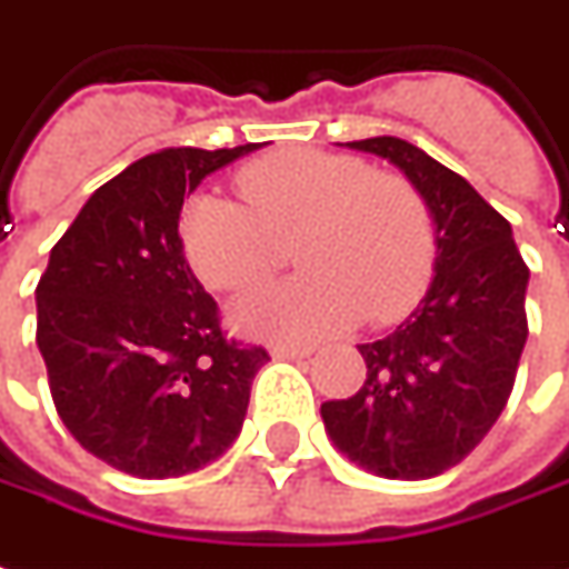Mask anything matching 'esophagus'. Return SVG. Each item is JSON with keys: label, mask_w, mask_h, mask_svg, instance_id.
Listing matches in <instances>:
<instances>
[{"label": "esophagus", "mask_w": 569, "mask_h": 569, "mask_svg": "<svg viewBox=\"0 0 569 569\" xmlns=\"http://www.w3.org/2000/svg\"><path fill=\"white\" fill-rule=\"evenodd\" d=\"M313 348H305V345H273L271 353L277 360H298V357H308Z\"/></svg>", "instance_id": "34e87169"}]
</instances>
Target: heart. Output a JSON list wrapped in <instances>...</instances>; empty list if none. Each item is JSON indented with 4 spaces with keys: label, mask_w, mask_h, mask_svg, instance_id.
Returning a JSON list of instances; mask_svg holds the SVG:
<instances>
[{
    "label": "heart",
    "mask_w": 569,
    "mask_h": 569,
    "mask_svg": "<svg viewBox=\"0 0 569 569\" xmlns=\"http://www.w3.org/2000/svg\"><path fill=\"white\" fill-rule=\"evenodd\" d=\"M243 202L200 193L181 218V246L202 283L243 292L280 268L298 237L301 277L237 301L233 320L271 339H320L357 320L391 323L435 273L431 206L409 178L336 150L292 147L237 172Z\"/></svg>",
    "instance_id": "obj_1"
}]
</instances>
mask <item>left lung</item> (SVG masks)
Masks as SVG:
<instances>
[{
	"label": "left lung",
	"mask_w": 569,
	"mask_h": 569,
	"mask_svg": "<svg viewBox=\"0 0 569 569\" xmlns=\"http://www.w3.org/2000/svg\"><path fill=\"white\" fill-rule=\"evenodd\" d=\"M395 162L431 206L435 277L391 336L357 345L367 381L320 407L332 443L379 478L425 480L487 437L527 341V280L511 224L478 190L403 138L348 141Z\"/></svg>",
	"instance_id": "8db88e82"
}]
</instances>
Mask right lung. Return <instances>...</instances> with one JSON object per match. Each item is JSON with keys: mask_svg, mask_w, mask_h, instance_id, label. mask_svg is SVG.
<instances>
[{"mask_svg": "<svg viewBox=\"0 0 569 569\" xmlns=\"http://www.w3.org/2000/svg\"><path fill=\"white\" fill-rule=\"evenodd\" d=\"M258 144L166 147L94 190L36 286V345L79 447L126 475L181 478L243 428L261 345L224 336L178 218L206 174Z\"/></svg>", "mask_w": 569, "mask_h": 569, "instance_id": "obj_1", "label": "right lung"}]
</instances>
